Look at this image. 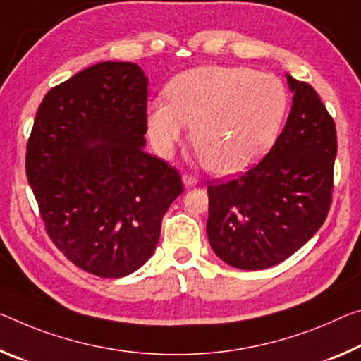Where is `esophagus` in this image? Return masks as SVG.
Masks as SVG:
<instances>
[{"label":"esophagus","mask_w":361,"mask_h":361,"mask_svg":"<svg viewBox=\"0 0 361 361\" xmlns=\"http://www.w3.org/2000/svg\"><path fill=\"white\" fill-rule=\"evenodd\" d=\"M183 183H185L186 188H192V186L197 185L199 180L191 173H183Z\"/></svg>","instance_id":"1"}]
</instances>
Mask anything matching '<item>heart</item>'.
I'll return each mask as SVG.
<instances>
[{"label":"heart","mask_w":361,"mask_h":361,"mask_svg":"<svg viewBox=\"0 0 361 361\" xmlns=\"http://www.w3.org/2000/svg\"><path fill=\"white\" fill-rule=\"evenodd\" d=\"M168 101L147 104V128L169 154L192 125V145L215 173L241 171L270 149L288 111V91L247 67H199L171 80Z\"/></svg>","instance_id":"obj_1"}]
</instances>
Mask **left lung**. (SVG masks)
<instances>
[{
    "label": "left lung",
    "mask_w": 361,
    "mask_h": 361,
    "mask_svg": "<svg viewBox=\"0 0 361 361\" xmlns=\"http://www.w3.org/2000/svg\"><path fill=\"white\" fill-rule=\"evenodd\" d=\"M293 107L259 164L207 186L214 252L241 270H263L297 252L329 214L336 123L313 87L288 75Z\"/></svg>",
    "instance_id": "obj_1"
}]
</instances>
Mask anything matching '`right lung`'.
I'll list each match as a JSON object with an SVG mask.
<instances>
[{
    "label": "right lung",
    "instance_id": "1",
    "mask_svg": "<svg viewBox=\"0 0 361 361\" xmlns=\"http://www.w3.org/2000/svg\"><path fill=\"white\" fill-rule=\"evenodd\" d=\"M146 131L147 77L133 62L85 68L38 107L27 141L28 185L51 241L96 276L138 270L185 190L176 169L142 149Z\"/></svg>",
    "mask_w": 361,
    "mask_h": 361
}]
</instances>
